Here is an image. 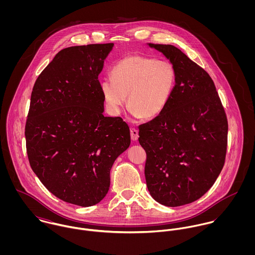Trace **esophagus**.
Listing matches in <instances>:
<instances>
[{"instance_id": "obj_1", "label": "esophagus", "mask_w": 255, "mask_h": 255, "mask_svg": "<svg viewBox=\"0 0 255 255\" xmlns=\"http://www.w3.org/2000/svg\"><path fill=\"white\" fill-rule=\"evenodd\" d=\"M138 130L135 128H130V137H131V139L133 140V141H135V140H137L138 139Z\"/></svg>"}]
</instances>
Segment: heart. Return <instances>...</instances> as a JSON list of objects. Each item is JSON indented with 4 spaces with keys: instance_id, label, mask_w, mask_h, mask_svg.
Listing matches in <instances>:
<instances>
[{
    "instance_id": "b5f03b06",
    "label": "heart",
    "mask_w": 255,
    "mask_h": 255,
    "mask_svg": "<svg viewBox=\"0 0 255 255\" xmlns=\"http://www.w3.org/2000/svg\"><path fill=\"white\" fill-rule=\"evenodd\" d=\"M112 78L100 82V90L110 113L118 115L127 103L132 115L154 119L168 107L177 83L176 68L168 60L131 55L112 69Z\"/></svg>"
}]
</instances>
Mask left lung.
Segmentation results:
<instances>
[{"label": "left lung", "instance_id": "1", "mask_svg": "<svg viewBox=\"0 0 255 255\" xmlns=\"http://www.w3.org/2000/svg\"><path fill=\"white\" fill-rule=\"evenodd\" d=\"M176 68L177 83L166 110L140 125L146 184L160 204L177 207L205 194L226 158L228 121L215 84L202 68L173 45L151 44Z\"/></svg>", "mask_w": 255, "mask_h": 255}]
</instances>
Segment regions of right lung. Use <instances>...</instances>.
<instances>
[{
    "label": "right lung",
    "mask_w": 255,
    "mask_h": 255,
    "mask_svg": "<svg viewBox=\"0 0 255 255\" xmlns=\"http://www.w3.org/2000/svg\"><path fill=\"white\" fill-rule=\"evenodd\" d=\"M114 43L61 50L35 81L25 126L31 169L58 198L88 207L108 193L115 160L130 144L121 117H105L98 75Z\"/></svg>",
    "instance_id": "add662e5"
}]
</instances>
